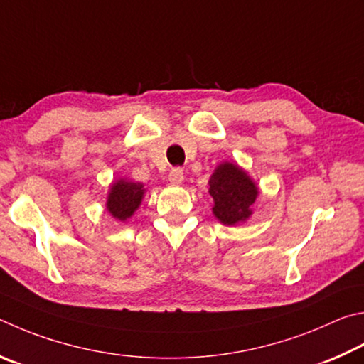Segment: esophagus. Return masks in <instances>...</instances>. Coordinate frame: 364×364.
I'll return each instance as SVG.
<instances>
[{
  "instance_id": "esophagus-1",
  "label": "esophagus",
  "mask_w": 364,
  "mask_h": 364,
  "mask_svg": "<svg viewBox=\"0 0 364 364\" xmlns=\"http://www.w3.org/2000/svg\"><path fill=\"white\" fill-rule=\"evenodd\" d=\"M169 182L172 183V186H181L182 181H183V171L181 168H174L171 172H169Z\"/></svg>"
}]
</instances>
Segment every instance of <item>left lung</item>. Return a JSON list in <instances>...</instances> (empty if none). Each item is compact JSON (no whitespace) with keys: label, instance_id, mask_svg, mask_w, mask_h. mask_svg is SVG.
Listing matches in <instances>:
<instances>
[{"label":"left lung","instance_id":"8db88e82","mask_svg":"<svg viewBox=\"0 0 364 364\" xmlns=\"http://www.w3.org/2000/svg\"><path fill=\"white\" fill-rule=\"evenodd\" d=\"M209 193L214 200L213 213L222 224L235 225L251 215L257 198V187L237 164H220L209 178Z\"/></svg>","mask_w":364,"mask_h":364}]
</instances>
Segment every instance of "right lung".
<instances>
[{
    "instance_id": "obj_1",
    "label": "right lung",
    "mask_w": 364,
    "mask_h": 364,
    "mask_svg": "<svg viewBox=\"0 0 364 364\" xmlns=\"http://www.w3.org/2000/svg\"><path fill=\"white\" fill-rule=\"evenodd\" d=\"M144 186L142 183L129 182V181H118L113 183L110 195H108L107 209L114 219L124 222L127 218H131L134 211L139 208L140 201L144 196Z\"/></svg>"
}]
</instances>
